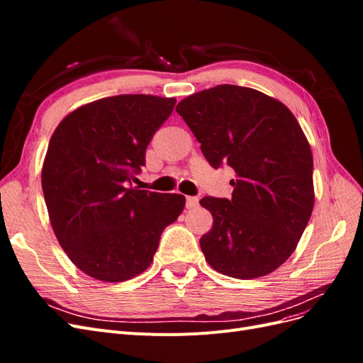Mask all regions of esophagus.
<instances>
[{"mask_svg":"<svg viewBox=\"0 0 363 363\" xmlns=\"http://www.w3.org/2000/svg\"><path fill=\"white\" fill-rule=\"evenodd\" d=\"M199 206V199L196 196H186V208H195Z\"/></svg>","mask_w":363,"mask_h":363,"instance_id":"obj_1","label":"esophagus"}]
</instances>
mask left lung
I'll return each mask as SVG.
<instances>
[{
    "label": "left lung",
    "mask_w": 363,
    "mask_h": 363,
    "mask_svg": "<svg viewBox=\"0 0 363 363\" xmlns=\"http://www.w3.org/2000/svg\"><path fill=\"white\" fill-rule=\"evenodd\" d=\"M183 118L211 167L236 172L232 199L204 196L213 216L200 247L228 277L267 276L288 260L313 211V157L283 103L250 87L219 84L182 100Z\"/></svg>",
    "instance_id": "8db88e82"
}]
</instances>
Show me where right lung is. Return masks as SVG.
<instances>
[{"label":"right lung","instance_id":"1","mask_svg":"<svg viewBox=\"0 0 363 363\" xmlns=\"http://www.w3.org/2000/svg\"><path fill=\"white\" fill-rule=\"evenodd\" d=\"M174 106L175 98L108 96L71 112L52 133L42 191L60 247L87 276L115 283L144 272L183 212V195L131 186Z\"/></svg>","mask_w":363,"mask_h":363}]
</instances>
